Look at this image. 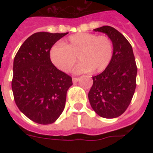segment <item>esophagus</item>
<instances>
[{"label": "esophagus", "mask_w": 153, "mask_h": 153, "mask_svg": "<svg viewBox=\"0 0 153 153\" xmlns=\"http://www.w3.org/2000/svg\"><path fill=\"white\" fill-rule=\"evenodd\" d=\"M79 78H73V79H72V81H73L74 83H76L77 82L79 81Z\"/></svg>", "instance_id": "obj_1"}]
</instances>
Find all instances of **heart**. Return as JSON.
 <instances>
[{"label": "heart", "mask_w": 153, "mask_h": 153, "mask_svg": "<svg viewBox=\"0 0 153 153\" xmlns=\"http://www.w3.org/2000/svg\"><path fill=\"white\" fill-rule=\"evenodd\" d=\"M81 62L74 70V73L92 71L100 73L106 69L114 56V45L105 36L81 32L71 35L61 44L53 45L49 57L55 67L68 72L77 62Z\"/></svg>", "instance_id": "obj_1"}]
</instances>
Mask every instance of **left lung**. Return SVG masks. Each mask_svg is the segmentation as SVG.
<instances>
[{"instance_id":"8db88e82","label":"left lung","mask_w":153,"mask_h":153,"mask_svg":"<svg viewBox=\"0 0 153 153\" xmlns=\"http://www.w3.org/2000/svg\"><path fill=\"white\" fill-rule=\"evenodd\" d=\"M94 32L105 33L114 45V56L106 69L93 78L88 98L92 109L104 118L121 116L130 104L137 86V67L133 48L126 38L110 26Z\"/></svg>"}]
</instances>
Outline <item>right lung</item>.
<instances>
[{
    "instance_id": "1",
    "label": "right lung",
    "mask_w": 153,
    "mask_h": 153,
    "mask_svg": "<svg viewBox=\"0 0 153 153\" xmlns=\"http://www.w3.org/2000/svg\"><path fill=\"white\" fill-rule=\"evenodd\" d=\"M66 33L40 32L27 38L13 62L12 90L20 111L34 122L48 125L63 111L71 77L54 66L51 47Z\"/></svg>"
}]
</instances>
